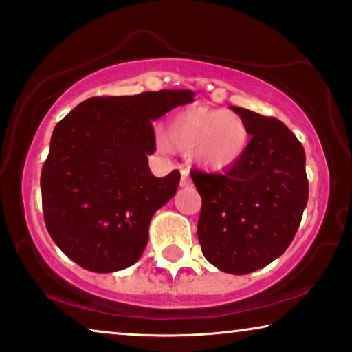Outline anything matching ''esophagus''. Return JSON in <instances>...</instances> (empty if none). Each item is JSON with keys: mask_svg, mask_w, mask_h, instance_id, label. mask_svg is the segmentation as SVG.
Masks as SVG:
<instances>
[{"mask_svg": "<svg viewBox=\"0 0 352 352\" xmlns=\"http://www.w3.org/2000/svg\"><path fill=\"white\" fill-rule=\"evenodd\" d=\"M189 186H190L189 170L182 168V170H181V187H189Z\"/></svg>", "mask_w": 352, "mask_h": 352, "instance_id": "obj_1", "label": "esophagus"}]
</instances>
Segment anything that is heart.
Listing matches in <instances>:
<instances>
[{"mask_svg": "<svg viewBox=\"0 0 352 352\" xmlns=\"http://www.w3.org/2000/svg\"><path fill=\"white\" fill-rule=\"evenodd\" d=\"M157 142L165 152H170L173 144L182 150H192L199 165L212 171H223L243 158L249 131L234 113L199 107L173 118L170 139L162 134Z\"/></svg>", "mask_w": 352, "mask_h": 352, "instance_id": "heart-1", "label": "heart"}]
</instances>
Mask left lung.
<instances>
[{
  "instance_id": "obj_1",
  "label": "left lung",
  "mask_w": 352,
  "mask_h": 352,
  "mask_svg": "<svg viewBox=\"0 0 352 352\" xmlns=\"http://www.w3.org/2000/svg\"><path fill=\"white\" fill-rule=\"evenodd\" d=\"M248 126L243 158L223 173L190 171L202 197L197 237L221 272L245 275L293 243L309 199L302 144L280 120L232 107Z\"/></svg>"
}]
</instances>
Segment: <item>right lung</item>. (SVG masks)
<instances>
[{
	"label": "right lung",
	"instance_id": "right-lung-1",
	"mask_svg": "<svg viewBox=\"0 0 352 352\" xmlns=\"http://www.w3.org/2000/svg\"><path fill=\"white\" fill-rule=\"evenodd\" d=\"M192 90L92 97L54 127L40 176L45 226L89 272L131 267L148 241L153 213L176 194L179 171L155 177L153 120L192 102Z\"/></svg>",
	"mask_w": 352,
	"mask_h": 352
}]
</instances>
